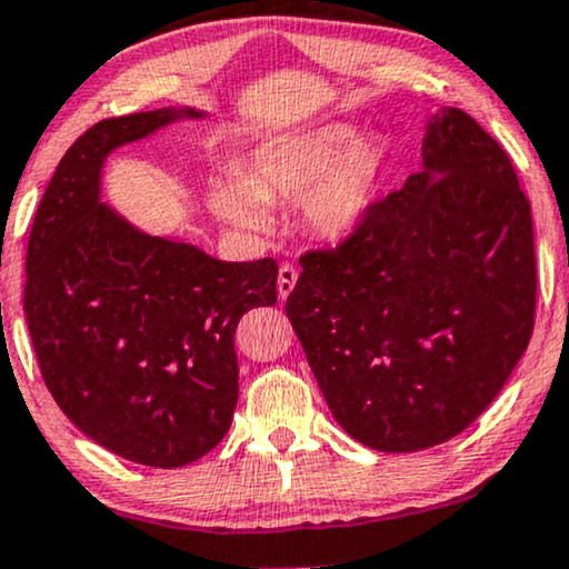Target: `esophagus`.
<instances>
[{
    "mask_svg": "<svg viewBox=\"0 0 569 569\" xmlns=\"http://www.w3.org/2000/svg\"><path fill=\"white\" fill-rule=\"evenodd\" d=\"M297 278H299V270L293 268V264H280V270H278V297L280 299H286L293 291Z\"/></svg>",
    "mask_w": 569,
    "mask_h": 569,
    "instance_id": "esophagus-1",
    "label": "esophagus"
}]
</instances>
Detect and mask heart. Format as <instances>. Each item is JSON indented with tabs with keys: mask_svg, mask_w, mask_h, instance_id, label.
I'll list each match as a JSON object with an SVG mask.
<instances>
[{
	"mask_svg": "<svg viewBox=\"0 0 569 569\" xmlns=\"http://www.w3.org/2000/svg\"><path fill=\"white\" fill-rule=\"evenodd\" d=\"M383 176V143L357 139L347 123H322L257 143L239 164V181L210 183L207 204L231 228L268 233V204L301 199L309 231L326 241H347L370 220Z\"/></svg>",
	"mask_w": 569,
	"mask_h": 569,
	"instance_id": "heart-1",
	"label": "heart"
}]
</instances>
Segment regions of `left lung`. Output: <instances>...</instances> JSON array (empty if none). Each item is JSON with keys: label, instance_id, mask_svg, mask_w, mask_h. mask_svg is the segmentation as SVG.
Listing matches in <instances>:
<instances>
[{"label": "left lung", "instance_id": "1", "mask_svg": "<svg viewBox=\"0 0 569 569\" xmlns=\"http://www.w3.org/2000/svg\"><path fill=\"white\" fill-rule=\"evenodd\" d=\"M286 315L355 441L401 455L462 433L533 333V220L505 149L441 107L422 170L341 247L301 257Z\"/></svg>", "mask_w": 569, "mask_h": 569}]
</instances>
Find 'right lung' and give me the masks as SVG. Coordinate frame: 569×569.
Here are the masks:
<instances>
[{"instance_id":"add662e5","label":"right lung","mask_w":569,"mask_h":569,"mask_svg":"<svg viewBox=\"0 0 569 569\" xmlns=\"http://www.w3.org/2000/svg\"><path fill=\"white\" fill-rule=\"evenodd\" d=\"M199 118L162 107L89 128L57 164L26 254V320L49 393L91 441L164 470L197 462L228 433L236 326L278 299L270 257L214 260L139 231L102 201L114 149Z\"/></svg>"}]
</instances>
